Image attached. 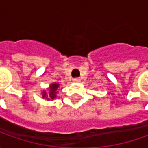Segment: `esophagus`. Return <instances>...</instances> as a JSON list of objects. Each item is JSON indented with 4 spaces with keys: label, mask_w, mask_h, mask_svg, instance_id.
<instances>
[{
    "label": "esophagus",
    "mask_w": 148,
    "mask_h": 148,
    "mask_svg": "<svg viewBox=\"0 0 148 148\" xmlns=\"http://www.w3.org/2000/svg\"><path fill=\"white\" fill-rule=\"evenodd\" d=\"M72 81H73V82H81V79H80L79 77H76V78H74Z\"/></svg>",
    "instance_id": "obj_1"
}]
</instances>
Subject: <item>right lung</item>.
Here are the masks:
<instances>
[{"label": "right lung", "mask_w": 148, "mask_h": 148, "mask_svg": "<svg viewBox=\"0 0 148 148\" xmlns=\"http://www.w3.org/2000/svg\"><path fill=\"white\" fill-rule=\"evenodd\" d=\"M59 87V84L58 83H53L50 85L49 88V91L48 93L44 90L42 92V97L46 99L47 100H53V99L57 98V94L58 91L57 90Z\"/></svg>", "instance_id": "right-lung-1"}]
</instances>
